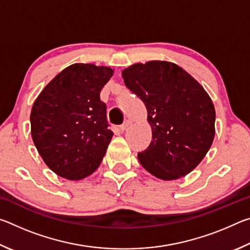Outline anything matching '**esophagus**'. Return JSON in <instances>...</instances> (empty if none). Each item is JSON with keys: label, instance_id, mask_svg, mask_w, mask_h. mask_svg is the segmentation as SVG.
I'll return each mask as SVG.
<instances>
[{"label": "esophagus", "instance_id": "obj_1", "mask_svg": "<svg viewBox=\"0 0 250 250\" xmlns=\"http://www.w3.org/2000/svg\"><path fill=\"white\" fill-rule=\"evenodd\" d=\"M130 125H131V121H130V120H125V124L120 126V130L122 131V132H124V131L129 129Z\"/></svg>", "mask_w": 250, "mask_h": 250}]
</instances>
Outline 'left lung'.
<instances>
[{
    "instance_id": "obj_1",
    "label": "left lung",
    "mask_w": 250,
    "mask_h": 250,
    "mask_svg": "<svg viewBox=\"0 0 250 250\" xmlns=\"http://www.w3.org/2000/svg\"><path fill=\"white\" fill-rule=\"evenodd\" d=\"M125 86L146 104L152 141L138 153L152 175L172 181L191 173L215 137V108L202 84L166 61L133 64L122 70Z\"/></svg>"
}]
</instances>
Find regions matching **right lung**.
<instances>
[{
    "mask_svg": "<svg viewBox=\"0 0 250 250\" xmlns=\"http://www.w3.org/2000/svg\"><path fill=\"white\" fill-rule=\"evenodd\" d=\"M115 69L73 64L57 74L34 101L31 133L50 170L69 181L91 175L112 139L100 91Z\"/></svg>",
    "mask_w": 250,
    "mask_h": 250,
    "instance_id": "obj_1",
    "label": "right lung"
}]
</instances>
